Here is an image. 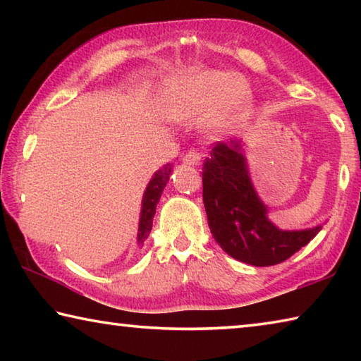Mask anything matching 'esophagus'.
<instances>
[{"label":"esophagus","mask_w":361,"mask_h":361,"mask_svg":"<svg viewBox=\"0 0 361 361\" xmlns=\"http://www.w3.org/2000/svg\"><path fill=\"white\" fill-rule=\"evenodd\" d=\"M200 161H202V154L197 151H188L185 157H183V162L189 164V166H199Z\"/></svg>","instance_id":"1"}]
</instances>
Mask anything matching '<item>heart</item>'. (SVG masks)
I'll return each mask as SVG.
<instances>
[{"mask_svg": "<svg viewBox=\"0 0 361 361\" xmlns=\"http://www.w3.org/2000/svg\"><path fill=\"white\" fill-rule=\"evenodd\" d=\"M252 94L245 81L231 71L199 70L176 76L164 90V109L170 119L192 122L210 114L221 127L245 111Z\"/></svg>", "mask_w": 361, "mask_h": 361, "instance_id": "obj_1", "label": "heart"}]
</instances>
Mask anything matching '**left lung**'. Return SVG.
<instances>
[{
    "mask_svg": "<svg viewBox=\"0 0 361 361\" xmlns=\"http://www.w3.org/2000/svg\"><path fill=\"white\" fill-rule=\"evenodd\" d=\"M204 205L213 239L226 253L264 267L283 262L322 229L280 231L269 221L266 207L248 178L239 143L218 142L204 161Z\"/></svg>",
    "mask_w": 361,
    "mask_h": 361,
    "instance_id": "8db88e82",
    "label": "left lung"
}]
</instances>
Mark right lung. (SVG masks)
<instances>
[{
    "mask_svg": "<svg viewBox=\"0 0 361 361\" xmlns=\"http://www.w3.org/2000/svg\"><path fill=\"white\" fill-rule=\"evenodd\" d=\"M172 173V166L167 164L166 167L157 170L149 181L148 188L145 191L143 197V209H142V218H140V229H138V242L143 243L146 237L149 235L151 228H152V218H154L156 213V205L161 199V194L166 188L169 176Z\"/></svg>",
    "mask_w": 361,
    "mask_h": 361,
    "instance_id": "right-lung-1",
    "label": "right lung"
}]
</instances>
